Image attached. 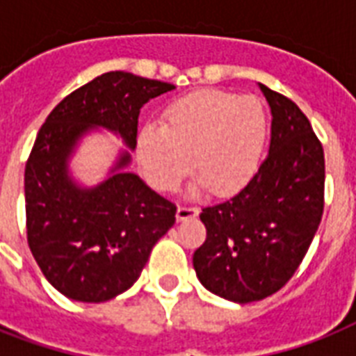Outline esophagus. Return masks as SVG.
Wrapping results in <instances>:
<instances>
[{
	"label": "esophagus",
	"mask_w": 356,
	"mask_h": 356,
	"mask_svg": "<svg viewBox=\"0 0 356 356\" xmlns=\"http://www.w3.org/2000/svg\"><path fill=\"white\" fill-rule=\"evenodd\" d=\"M197 212H200V209H197V207L181 205L177 209V220H179V222H184V220L195 218V216H197Z\"/></svg>",
	"instance_id": "esophagus-1"
}]
</instances>
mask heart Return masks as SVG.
<instances>
[{"mask_svg": "<svg viewBox=\"0 0 356 356\" xmlns=\"http://www.w3.org/2000/svg\"><path fill=\"white\" fill-rule=\"evenodd\" d=\"M268 116L253 96L195 90L164 108L162 123L140 129L136 151L145 175L162 190L175 188L190 172V192L231 195L245 188L262 162Z\"/></svg>", "mask_w": 356, "mask_h": 356, "instance_id": "heart-1", "label": "heart"}]
</instances>
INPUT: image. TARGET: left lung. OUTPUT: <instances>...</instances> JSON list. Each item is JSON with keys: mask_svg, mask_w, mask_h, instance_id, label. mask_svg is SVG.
Here are the masks:
<instances>
[{"mask_svg": "<svg viewBox=\"0 0 356 356\" xmlns=\"http://www.w3.org/2000/svg\"><path fill=\"white\" fill-rule=\"evenodd\" d=\"M259 88L271 111L268 156L245 188L203 209L207 240L194 253L201 284L240 305L268 298L292 279L323 214L320 140L296 103Z\"/></svg>", "mask_w": 356, "mask_h": 356, "instance_id": "8db88e82", "label": "left lung"}]
</instances>
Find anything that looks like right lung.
I'll return each instance as SVG.
<instances>
[{
	"label": "right lung",
	"instance_id": "obj_1",
	"mask_svg": "<svg viewBox=\"0 0 356 356\" xmlns=\"http://www.w3.org/2000/svg\"><path fill=\"white\" fill-rule=\"evenodd\" d=\"M173 88L108 72L64 97L36 134L25 164L27 242L44 277L66 298L103 303L129 290L173 227L175 205L127 170L140 108ZM96 128L116 134L128 149L103 181L86 187L69 172V161Z\"/></svg>",
	"mask_w": 356,
	"mask_h": 356
}]
</instances>
